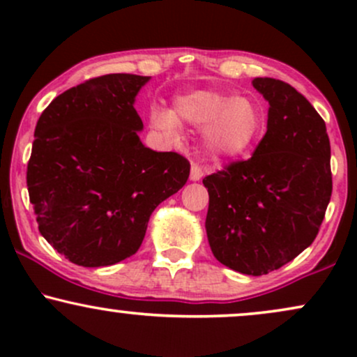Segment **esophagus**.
Wrapping results in <instances>:
<instances>
[{
    "label": "esophagus",
    "instance_id": "34e87169",
    "mask_svg": "<svg viewBox=\"0 0 357 357\" xmlns=\"http://www.w3.org/2000/svg\"><path fill=\"white\" fill-rule=\"evenodd\" d=\"M203 174H204V171H203L202 166H199V165H192L191 166V173H190L191 181H199V179L203 178Z\"/></svg>",
    "mask_w": 357,
    "mask_h": 357
}]
</instances>
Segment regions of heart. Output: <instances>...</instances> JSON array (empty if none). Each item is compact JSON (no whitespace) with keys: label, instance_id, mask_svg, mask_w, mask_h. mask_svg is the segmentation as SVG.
I'll return each instance as SVG.
<instances>
[{"label":"heart","instance_id":"b5f03b06","mask_svg":"<svg viewBox=\"0 0 357 357\" xmlns=\"http://www.w3.org/2000/svg\"><path fill=\"white\" fill-rule=\"evenodd\" d=\"M179 122L203 127V144L213 158L233 159L245 154L264 132V110L252 97H233L213 89L178 93L173 110L154 109L151 124L166 137L181 134Z\"/></svg>","mask_w":357,"mask_h":357}]
</instances>
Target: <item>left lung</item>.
<instances>
[{
	"label": "left lung",
	"mask_w": 357,
	"mask_h": 357,
	"mask_svg": "<svg viewBox=\"0 0 357 357\" xmlns=\"http://www.w3.org/2000/svg\"><path fill=\"white\" fill-rule=\"evenodd\" d=\"M268 102L267 132L247 161L203 179L213 255L245 275L289 264L317 236L333 192L326 122L292 85L252 82Z\"/></svg>",
	"instance_id": "1"
}]
</instances>
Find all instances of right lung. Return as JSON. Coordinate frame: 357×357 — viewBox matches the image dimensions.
<instances>
[{"label": "right lung", "instance_id": "add662e5", "mask_svg": "<svg viewBox=\"0 0 357 357\" xmlns=\"http://www.w3.org/2000/svg\"><path fill=\"white\" fill-rule=\"evenodd\" d=\"M151 77L109 73L65 90L43 110L26 169L43 238L72 264L107 267L134 255L159 203L190 178V161L141 142L134 109Z\"/></svg>", "mask_w": 357, "mask_h": 357}]
</instances>
